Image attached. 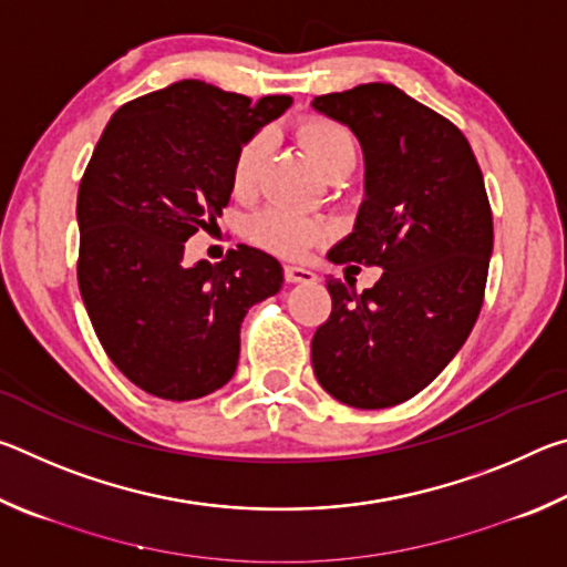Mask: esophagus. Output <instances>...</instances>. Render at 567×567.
<instances>
[{
	"label": "esophagus",
	"instance_id": "obj_1",
	"mask_svg": "<svg viewBox=\"0 0 567 567\" xmlns=\"http://www.w3.org/2000/svg\"><path fill=\"white\" fill-rule=\"evenodd\" d=\"M285 280L287 282H315L318 280V275H315L312 270H307V267H295V265H287L285 267Z\"/></svg>",
	"mask_w": 567,
	"mask_h": 567
}]
</instances>
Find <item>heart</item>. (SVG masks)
Instances as JSON below:
<instances>
[{
  "mask_svg": "<svg viewBox=\"0 0 567 567\" xmlns=\"http://www.w3.org/2000/svg\"><path fill=\"white\" fill-rule=\"evenodd\" d=\"M297 140L322 175L338 167H352L354 157H358L352 132L328 117H305L297 124ZM267 147H270L267 134H255L239 147L233 165V187L237 195H247L255 189L267 157ZM247 233L257 245L272 249L277 255L300 257L312 245H318L328 235V229L318 219L292 213V209L267 207L249 219Z\"/></svg>",
  "mask_w": 567,
  "mask_h": 567,
  "instance_id": "1",
  "label": "heart"
}]
</instances>
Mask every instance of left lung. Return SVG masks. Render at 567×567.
I'll list each match as a JSON object with an SVG mask.
<instances>
[{
	"instance_id": "8db88e82",
	"label": "left lung",
	"mask_w": 567,
	"mask_h": 567,
	"mask_svg": "<svg viewBox=\"0 0 567 567\" xmlns=\"http://www.w3.org/2000/svg\"><path fill=\"white\" fill-rule=\"evenodd\" d=\"M312 110L350 127L364 159L354 227L328 260L382 267L362 292L330 277L312 370L344 405L392 408L445 370L483 307L493 255L483 172L465 134L395 84L322 94Z\"/></svg>"
}]
</instances>
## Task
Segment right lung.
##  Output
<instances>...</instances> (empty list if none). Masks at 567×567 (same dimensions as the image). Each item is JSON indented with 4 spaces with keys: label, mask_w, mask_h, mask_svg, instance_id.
<instances>
[{
    "label": "right lung",
    "mask_w": 567,
    "mask_h": 567,
    "mask_svg": "<svg viewBox=\"0 0 567 567\" xmlns=\"http://www.w3.org/2000/svg\"><path fill=\"white\" fill-rule=\"evenodd\" d=\"M292 97L252 102L182 80L112 114L76 195V280L104 352L162 400L233 380L249 307L280 292L282 265L257 247L185 265V243L223 215L239 147Z\"/></svg>",
    "instance_id": "1"
}]
</instances>
